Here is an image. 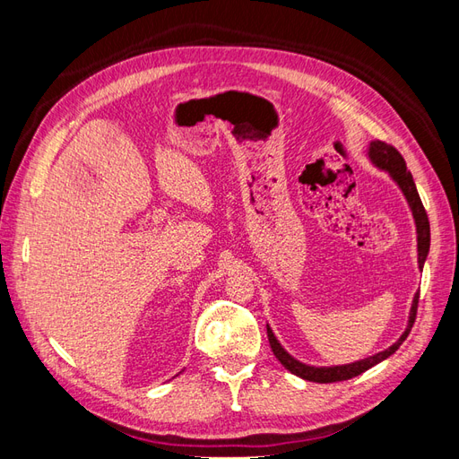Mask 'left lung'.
Returning <instances> with one entry per match:
<instances>
[{"mask_svg":"<svg viewBox=\"0 0 459 459\" xmlns=\"http://www.w3.org/2000/svg\"><path fill=\"white\" fill-rule=\"evenodd\" d=\"M368 157L371 159V162L375 166H377V169L388 172V176L394 179L398 187L402 189V193H404V197H406V201L411 208V214H413V220H415V230H418V264H420V270H423V264H425V258L429 255V245H430V228H429V218H427V212L423 208V203L420 199L418 187H415L413 178H411L410 170L406 169V160L393 145H388L385 142H371L369 149H368ZM418 302H420V293L413 297L406 331L402 333L400 339L393 346H388L386 351L373 354L369 358L358 359V362H352V364L331 366V368H316V366L302 364L283 349L280 341L275 339L270 325H268V341H270L273 356L280 359L281 366L285 369H289L290 373L299 375V377L307 379V381H314V383L346 381V379L356 377V375H359V373L368 371L373 366H377L379 362H383V359H386L388 356L394 354L400 349V344L406 341V337L410 335V331H411V325L415 322V314H418Z\"/></svg>","mask_w":459,"mask_h":459,"instance_id":"8db88e82","label":"left lung"}]
</instances>
